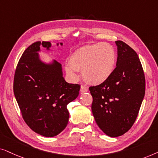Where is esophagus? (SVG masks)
<instances>
[{
    "instance_id": "34e87169",
    "label": "esophagus",
    "mask_w": 158,
    "mask_h": 158,
    "mask_svg": "<svg viewBox=\"0 0 158 158\" xmlns=\"http://www.w3.org/2000/svg\"><path fill=\"white\" fill-rule=\"evenodd\" d=\"M80 91L81 92H87L88 91V87L85 85H81Z\"/></svg>"
}]
</instances>
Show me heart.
Segmentation results:
<instances>
[{
	"label": "heart",
	"mask_w": 158,
	"mask_h": 158,
	"mask_svg": "<svg viewBox=\"0 0 158 158\" xmlns=\"http://www.w3.org/2000/svg\"><path fill=\"white\" fill-rule=\"evenodd\" d=\"M115 61L114 48L108 43H100L76 50L66 68L67 72L73 77H77V70H82V76L87 82L99 85L112 75Z\"/></svg>",
	"instance_id": "heart-1"
}]
</instances>
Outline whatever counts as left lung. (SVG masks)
Masks as SVG:
<instances>
[{"mask_svg":"<svg viewBox=\"0 0 158 158\" xmlns=\"http://www.w3.org/2000/svg\"><path fill=\"white\" fill-rule=\"evenodd\" d=\"M118 48L116 67L108 79L89 87L92 111L97 124L106 135L124 134L135 122L145 94V77L136 52L123 41Z\"/></svg>","mask_w":158,"mask_h":158,"instance_id":"obj_1","label":"left lung"}]
</instances>
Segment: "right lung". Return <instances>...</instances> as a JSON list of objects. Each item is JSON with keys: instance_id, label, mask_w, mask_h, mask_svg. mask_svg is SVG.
<instances>
[{"instance_id": "1", "label": "right lung", "mask_w": 158, "mask_h": 158, "mask_svg": "<svg viewBox=\"0 0 158 158\" xmlns=\"http://www.w3.org/2000/svg\"><path fill=\"white\" fill-rule=\"evenodd\" d=\"M40 45L47 50L51 47L50 42L38 41L23 52L14 74V93L28 127L37 134L52 137L68 124L67 105L79 95L80 85L65 81L58 61L45 64L40 59Z\"/></svg>"}]
</instances>
